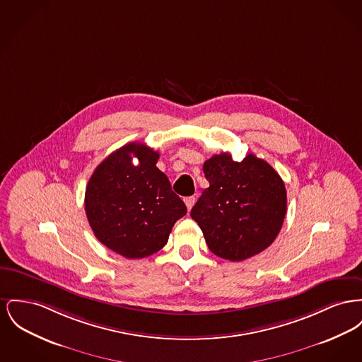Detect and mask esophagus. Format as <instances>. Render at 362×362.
<instances>
[{
    "label": "esophagus",
    "mask_w": 362,
    "mask_h": 362,
    "mask_svg": "<svg viewBox=\"0 0 362 362\" xmlns=\"http://www.w3.org/2000/svg\"><path fill=\"white\" fill-rule=\"evenodd\" d=\"M185 204H186V206H187V211H192V208L194 206V204H195V197H187V198H185Z\"/></svg>",
    "instance_id": "esophagus-1"
}]
</instances>
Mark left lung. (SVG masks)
<instances>
[{"label": "left lung", "instance_id": "8db88e82", "mask_svg": "<svg viewBox=\"0 0 362 362\" xmlns=\"http://www.w3.org/2000/svg\"><path fill=\"white\" fill-rule=\"evenodd\" d=\"M209 187L192 206L211 252L242 261L261 253L276 239L287 211L281 177L267 161L247 154H214L204 164Z\"/></svg>", "mask_w": 362, "mask_h": 362}]
</instances>
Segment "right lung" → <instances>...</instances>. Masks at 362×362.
Wrapping results in <instances>:
<instances>
[{
    "mask_svg": "<svg viewBox=\"0 0 362 362\" xmlns=\"http://www.w3.org/2000/svg\"><path fill=\"white\" fill-rule=\"evenodd\" d=\"M158 157L144 144H127L107 156L86 187L85 211L93 233L126 258H144L163 249L173 224L187 213L167 175L156 167Z\"/></svg>",
    "mask_w": 362,
    "mask_h": 362,
    "instance_id": "1",
    "label": "right lung"
}]
</instances>
